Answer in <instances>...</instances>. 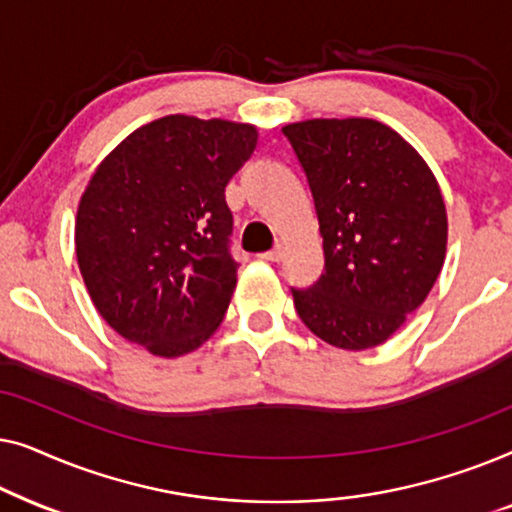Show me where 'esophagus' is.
Returning <instances> with one entry per match:
<instances>
[{"label":"esophagus","instance_id":"esophagus-1","mask_svg":"<svg viewBox=\"0 0 512 512\" xmlns=\"http://www.w3.org/2000/svg\"><path fill=\"white\" fill-rule=\"evenodd\" d=\"M284 251H286L284 244H282V242H277V244H275V249L268 251V254H263V258H265V261H282Z\"/></svg>","mask_w":512,"mask_h":512}]
</instances>
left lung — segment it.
<instances>
[{"label":"left lung","mask_w":512,"mask_h":512,"mask_svg":"<svg viewBox=\"0 0 512 512\" xmlns=\"http://www.w3.org/2000/svg\"><path fill=\"white\" fill-rule=\"evenodd\" d=\"M310 181L326 272L293 289L303 324L328 345H382L424 303L443 270L447 209L436 174L375 118L284 125Z\"/></svg>","instance_id":"obj_1"}]
</instances>
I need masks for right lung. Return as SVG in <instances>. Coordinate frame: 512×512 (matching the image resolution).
Wrapping results in <instances>:
<instances>
[{
	"label": "right lung",
	"instance_id": "right-lung-1",
	"mask_svg": "<svg viewBox=\"0 0 512 512\" xmlns=\"http://www.w3.org/2000/svg\"><path fill=\"white\" fill-rule=\"evenodd\" d=\"M256 142L251 123L172 114L130 132L90 174L76 261L121 338L174 359L221 326L237 284L226 184Z\"/></svg>",
	"mask_w": 512,
	"mask_h": 512
}]
</instances>
